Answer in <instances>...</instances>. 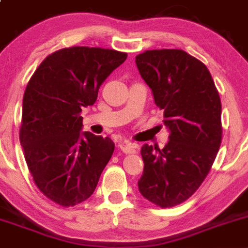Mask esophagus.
<instances>
[{"label": "esophagus", "mask_w": 248, "mask_h": 248, "mask_svg": "<svg viewBox=\"0 0 248 248\" xmlns=\"http://www.w3.org/2000/svg\"><path fill=\"white\" fill-rule=\"evenodd\" d=\"M120 149L122 150V151L124 152V154H136V144H133V142H129V141H126V140H124V141L120 142Z\"/></svg>", "instance_id": "1"}]
</instances>
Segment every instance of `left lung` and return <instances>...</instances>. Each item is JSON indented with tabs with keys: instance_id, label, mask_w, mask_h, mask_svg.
I'll return each instance as SVG.
<instances>
[{
	"instance_id": "obj_1",
	"label": "left lung",
	"mask_w": 248,
	"mask_h": 248,
	"mask_svg": "<svg viewBox=\"0 0 248 248\" xmlns=\"http://www.w3.org/2000/svg\"><path fill=\"white\" fill-rule=\"evenodd\" d=\"M136 63L170 131L162 150L141 147L139 192L171 207L187 201L211 170L222 141L221 98L207 67L184 50H146Z\"/></svg>"
}]
</instances>
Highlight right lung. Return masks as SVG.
Segmentation results:
<instances>
[{"label":"right lung","instance_id":"add662e5","mask_svg":"<svg viewBox=\"0 0 248 248\" xmlns=\"http://www.w3.org/2000/svg\"><path fill=\"white\" fill-rule=\"evenodd\" d=\"M126 59L127 52L114 49L63 47L46 56L27 84L20 144L37 188L61 206L90 198L111 158L114 141L80 133V114Z\"/></svg>","mask_w":248,"mask_h":248}]
</instances>
